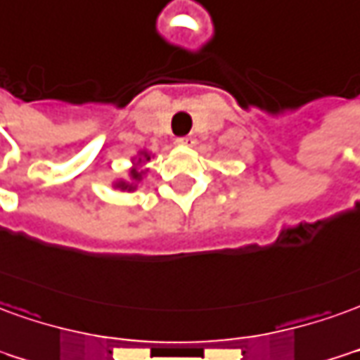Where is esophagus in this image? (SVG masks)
Segmentation results:
<instances>
[{
  "mask_svg": "<svg viewBox=\"0 0 360 360\" xmlns=\"http://www.w3.org/2000/svg\"><path fill=\"white\" fill-rule=\"evenodd\" d=\"M177 144H181V146L193 144V138H191V136H181V138H177Z\"/></svg>",
  "mask_w": 360,
  "mask_h": 360,
  "instance_id": "1",
  "label": "esophagus"
}]
</instances>
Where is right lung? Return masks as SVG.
Instances as JSON below:
<instances>
[{
  "label": "right lung",
  "instance_id": "obj_1",
  "mask_svg": "<svg viewBox=\"0 0 360 360\" xmlns=\"http://www.w3.org/2000/svg\"><path fill=\"white\" fill-rule=\"evenodd\" d=\"M146 160H150V155L144 154ZM142 175H144V172H138V169H132L130 172V179H132V183H124V181H120V183H117V187L122 188V191H134V183H138V181L142 179Z\"/></svg>",
  "mask_w": 360,
  "mask_h": 360
}]
</instances>
